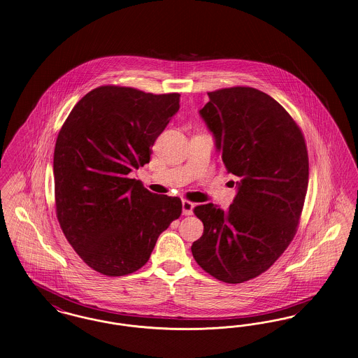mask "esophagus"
Wrapping results in <instances>:
<instances>
[{"mask_svg": "<svg viewBox=\"0 0 358 358\" xmlns=\"http://www.w3.org/2000/svg\"><path fill=\"white\" fill-rule=\"evenodd\" d=\"M182 207H183V214L185 215H191L192 214V208H194V203L189 201H183L182 202Z\"/></svg>", "mask_w": 358, "mask_h": 358, "instance_id": "34e87169", "label": "esophagus"}]
</instances>
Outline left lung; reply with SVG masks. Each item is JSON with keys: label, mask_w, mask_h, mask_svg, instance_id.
Instances as JSON below:
<instances>
[{"label": "left lung", "mask_w": 358, "mask_h": 358, "mask_svg": "<svg viewBox=\"0 0 358 358\" xmlns=\"http://www.w3.org/2000/svg\"><path fill=\"white\" fill-rule=\"evenodd\" d=\"M199 112L226 169L240 180L233 203L194 207L203 234L191 252L217 280L238 284L268 271L294 240L308 186L301 127L263 92L234 86L207 93Z\"/></svg>", "instance_id": "1"}]
</instances>
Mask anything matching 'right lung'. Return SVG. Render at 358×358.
Segmentation results:
<instances>
[{"label":"right lung","instance_id":"1","mask_svg":"<svg viewBox=\"0 0 358 358\" xmlns=\"http://www.w3.org/2000/svg\"><path fill=\"white\" fill-rule=\"evenodd\" d=\"M178 93L106 85L66 118L54 152L59 225L78 256L105 276L144 266L159 236L182 214L178 196L157 195L128 173L179 110Z\"/></svg>","mask_w":358,"mask_h":358}]
</instances>
